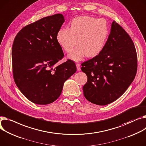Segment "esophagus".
<instances>
[{"instance_id": "obj_1", "label": "esophagus", "mask_w": 146, "mask_h": 146, "mask_svg": "<svg viewBox=\"0 0 146 146\" xmlns=\"http://www.w3.org/2000/svg\"><path fill=\"white\" fill-rule=\"evenodd\" d=\"M76 67H77V70L78 71L80 70V64L79 63H76Z\"/></svg>"}]
</instances>
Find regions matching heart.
<instances>
[{
	"instance_id": "1",
	"label": "heart",
	"mask_w": 146,
	"mask_h": 146,
	"mask_svg": "<svg viewBox=\"0 0 146 146\" xmlns=\"http://www.w3.org/2000/svg\"><path fill=\"white\" fill-rule=\"evenodd\" d=\"M109 34V26L105 19L83 16L73 19L69 29H60L56 39L67 53H70L78 43L79 46L68 57L73 61L79 62L85 56L93 57L100 54L108 41Z\"/></svg>"
}]
</instances>
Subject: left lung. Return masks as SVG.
<instances>
[{
	"label": "left lung",
	"mask_w": 146,
	"mask_h": 146,
	"mask_svg": "<svg viewBox=\"0 0 146 146\" xmlns=\"http://www.w3.org/2000/svg\"><path fill=\"white\" fill-rule=\"evenodd\" d=\"M82 66L87 76L83 87L85 98L97 105L110 104L125 92L136 74L137 56L133 42L113 21L103 50Z\"/></svg>",
	"instance_id": "8db88e82"
}]
</instances>
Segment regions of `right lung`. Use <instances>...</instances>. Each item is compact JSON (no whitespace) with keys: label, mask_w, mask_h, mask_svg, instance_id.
<instances>
[{"label":"right lung","mask_w":146,"mask_h":146,"mask_svg":"<svg viewBox=\"0 0 146 146\" xmlns=\"http://www.w3.org/2000/svg\"><path fill=\"white\" fill-rule=\"evenodd\" d=\"M64 18L62 14L43 17L19 32L12 46L15 82L22 93L37 104H48L61 94L64 82L76 72L72 60L55 64L64 56L56 35Z\"/></svg>","instance_id":"1"}]
</instances>
